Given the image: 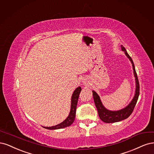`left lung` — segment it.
<instances>
[{"instance_id":"1","label":"left lung","mask_w":154,"mask_h":154,"mask_svg":"<svg viewBox=\"0 0 154 154\" xmlns=\"http://www.w3.org/2000/svg\"><path fill=\"white\" fill-rule=\"evenodd\" d=\"M121 47H122V50L125 52L126 56H127V57L129 58L130 61L132 64L134 73V76L136 78V94H135L134 97L133 98V100L127 107L123 109L122 110L118 111H111L106 109L103 106L100 99L99 98V96L97 95V93L95 91H93L94 102H95L96 107L97 109L99 117H100L102 121H103L105 123H109L118 122L122 121L123 120H125V119L129 117L130 115L132 113L134 109L136 106V104L137 103V99L139 97V95H140V83H139L137 75L135 70L134 64L132 58L129 55H128V54L127 53L125 47H124L123 45H121Z\"/></svg>"}]
</instances>
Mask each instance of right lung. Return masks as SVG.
Returning a JSON list of instances; mask_svg holds the SVG:
<instances>
[{"mask_svg": "<svg viewBox=\"0 0 154 154\" xmlns=\"http://www.w3.org/2000/svg\"><path fill=\"white\" fill-rule=\"evenodd\" d=\"M81 91V88L79 87L76 90L74 91L72 97V103H71V109L70 115H68V118L66 119L62 123L58 124L57 125L53 126V127H43L44 128H47V129H50V130H54V129H59V128H63L64 127H66L71 125L73 123V122L75 120V114H76V108L77 105V102L79 97V94H80Z\"/></svg>", "mask_w": 154, "mask_h": 154, "instance_id": "add662e5", "label": "right lung"}]
</instances>
